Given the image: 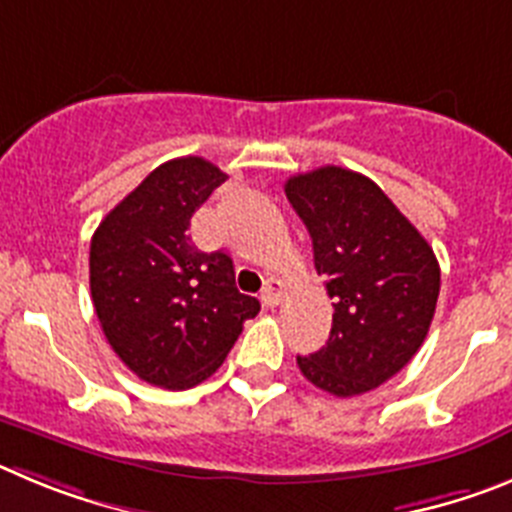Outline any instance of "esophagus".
I'll return each mask as SVG.
<instances>
[{
    "mask_svg": "<svg viewBox=\"0 0 512 512\" xmlns=\"http://www.w3.org/2000/svg\"><path fill=\"white\" fill-rule=\"evenodd\" d=\"M283 293H285V288H283V283H280V280H267L265 288H262L260 298H262V303H265L267 308H275L280 301H283Z\"/></svg>",
    "mask_w": 512,
    "mask_h": 512,
    "instance_id": "obj_1",
    "label": "esophagus"
}]
</instances>
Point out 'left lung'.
<instances>
[{
	"mask_svg": "<svg viewBox=\"0 0 512 512\" xmlns=\"http://www.w3.org/2000/svg\"><path fill=\"white\" fill-rule=\"evenodd\" d=\"M285 196L311 234L313 265L334 306L329 342L298 357V370L336 398L380 388L411 362L434 319V250L382 188L354 170L324 165L293 176Z\"/></svg>",
	"mask_w": 512,
	"mask_h": 512,
	"instance_id": "left-lung-1",
	"label": "left lung"
}]
</instances>
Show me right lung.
Segmentation results:
<instances>
[{"mask_svg":"<svg viewBox=\"0 0 512 512\" xmlns=\"http://www.w3.org/2000/svg\"><path fill=\"white\" fill-rule=\"evenodd\" d=\"M227 181L196 155L155 168L91 237L89 283L107 342L140 380L186 390L222 367L260 301L239 293L232 257L201 252L193 211Z\"/></svg>","mask_w":512,"mask_h":512,"instance_id":"right-lung-1","label":"right lung"}]
</instances>
